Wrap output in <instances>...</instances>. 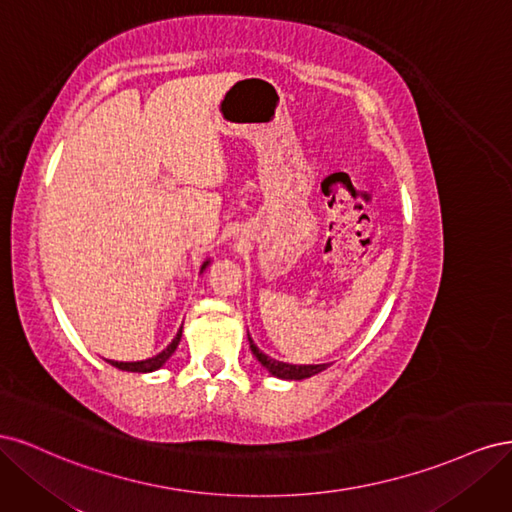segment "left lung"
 I'll list each match as a JSON object with an SVG mask.
<instances>
[{
  "label": "left lung",
  "instance_id": "left-lung-1",
  "mask_svg": "<svg viewBox=\"0 0 512 512\" xmlns=\"http://www.w3.org/2000/svg\"><path fill=\"white\" fill-rule=\"evenodd\" d=\"M247 339H250V348L254 352L256 359L260 361V365L265 367L269 374H273L275 378H282V380H303V378H309V376H316L320 374L322 369H327L329 365H290V363H284V361H275L271 359V356H267L262 350H258V346L252 342V337L247 335Z\"/></svg>",
  "mask_w": 512,
  "mask_h": 512
}]
</instances>
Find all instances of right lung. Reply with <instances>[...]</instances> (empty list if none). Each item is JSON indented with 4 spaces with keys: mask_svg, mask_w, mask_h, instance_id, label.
<instances>
[{
    "mask_svg": "<svg viewBox=\"0 0 512 512\" xmlns=\"http://www.w3.org/2000/svg\"><path fill=\"white\" fill-rule=\"evenodd\" d=\"M207 265H209V260L205 262L203 267H200V271H205ZM181 331H183V327L177 331L173 342H170L160 354L151 356V359L134 361V363H123V361H108V363H111V365L117 367V369H123V371H136V374H149V371H156V369H160V367L170 359V356H173V352L177 350V346H179V342H181Z\"/></svg>",
    "mask_w": 512,
    "mask_h": 512,
    "instance_id": "add662e5",
    "label": "right lung"
}]
</instances>
